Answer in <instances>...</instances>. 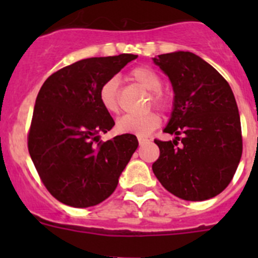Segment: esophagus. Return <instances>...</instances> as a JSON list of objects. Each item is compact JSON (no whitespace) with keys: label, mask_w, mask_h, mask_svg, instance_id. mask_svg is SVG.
<instances>
[{"label":"esophagus","mask_w":258,"mask_h":258,"mask_svg":"<svg viewBox=\"0 0 258 258\" xmlns=\"http://www.w3.org/2000/svg\"><path fill=\"white\" fill-rule=\"evenodd\" d=\"M148 141H150V140H147V139H141V137H140V139H139V144H140V146H144L145 144H147Z\"/></svg>","instance_id":"34e87169"}]
</instances>
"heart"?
Returning <instances> with one entry per match:
<instances>
[{
    "mask_svg": "<svg viewBox=\"0 0 258 258\" xmlns=\"http://www.w3.org/2000/svg\"><path fill=\"white\" fill-rule=\"evenodd\" d=\"M131 79L141 85L150 92V101L148 105L152 103L158 110L165 111L170 106V100L167 95L161 90L162 87V80L160 75L153 69L148 66H137L130 72ZM98 100L101 106L107 111L108 113H118L119 111V88L117 79H108L102 83L98 91ZM161 118L157 113L150 111V112L141 114V116H134V114H124L119 117L116 122V130L119 134L135 135L139 137H146L160 126Z\"/></svg>",
    "mask_w": 258,
    "mask_h": 258,
    "instance_id": "heart-1",
    "label": "heart"
}]
</instances>
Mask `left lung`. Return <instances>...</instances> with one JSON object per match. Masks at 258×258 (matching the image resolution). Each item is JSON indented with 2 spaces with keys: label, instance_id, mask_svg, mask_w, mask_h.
<instances>
[{
  "label": "left lung",
  "instance_id": "1",
  "mask_svg": "<svg viewBox=\"0 0 258 258\" xmlns=\"http://www.w3.org/2000/svg\"><path fill=\"white\" fill-rule=\"evenodd\" d=\"M153 62L172 83L175 102L163 132L173 141L155 144L152 171L163 187L186 201H205L223 191L242 156L240 113L228 82L191 52L158 54Z\"/></svg>",
  "mask_w": 258,
  "mask_h": 258
}]
</instances>
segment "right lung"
Masks as SVG:
<instances>
[{
	"instance_id": "right-lung-1",
	"label": "right lung",
	"mask_w": 258,
	"mask_h": 258,
	"mask_svg": "<svg viewBox=\"0 0 258 258\" xmlns=\"http://www.w3.org/2000/svg\"><path fill=\"white\" fill-rule=\"evenodd\" d=\"M135 58L122 53L81 59L52 74L38 92L28 152L49 194L67 206L85 209L110 197L139 146L134 135L100 141L114 121L98 91Z\"/></svg>"
}]
</instances>
